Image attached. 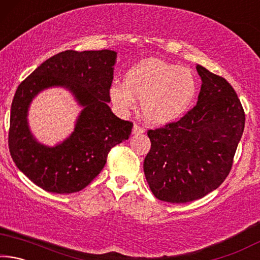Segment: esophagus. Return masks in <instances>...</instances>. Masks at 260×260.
<instances>
[{
  "label": "esophagus",
  "instance_id": "1",
  "mask_svg": "<svg viewBox=\"0 0 260 260\" xmlns=\"http://www.w3.org/2000/svg\"><path fill=\"white\" fill-rule=\"evenodd\" d=\"M143 132H144V129L142 128V127H141V126L138 125V124H134L133 131H132V133H133L134 135H139V134H142Z\"/></svg>",
  "mask_w": 260,
  "mask_h": 260
}]
</instances>
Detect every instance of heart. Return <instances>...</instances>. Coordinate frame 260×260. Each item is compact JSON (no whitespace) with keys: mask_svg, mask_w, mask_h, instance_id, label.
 <instances>
[{"mask_svg":"<svg viewBox=\"0 0 260 260\" xmlns=\"http://www.w3.org/2000/svg\"><path fill=\"white\" fill-rule=\"evenodd\" d=\"M124 85L110 88V99L120 112L142 101V113L155 125L171 124L191 107L197 94V80L191 70L148 58L125 74Z\"/></svg>","mask_w":260,"mask_h":260,"instance_id":"obj_1","label":"heart"}]
</instances>
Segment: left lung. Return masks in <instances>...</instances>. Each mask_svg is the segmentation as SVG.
<instances>
[{
  "label": "left lung",
  "instance_id": "8db88e82",
  "mask_svg": "<svg viewBox=\"0 0 260 260\" xmlns=\"http://www.w3.org/2000/svg\"><path fill=\"white\" fill-rule=\"evenodd\" d=\"M197 104L181 119L148 131L150 151L143 170L156 199L187 203L213 191L230 174L245 114L234 88L197 65Z\"/></svg>",
  "mask_w": 260,
  "mask_h": 260
}]
</instances>
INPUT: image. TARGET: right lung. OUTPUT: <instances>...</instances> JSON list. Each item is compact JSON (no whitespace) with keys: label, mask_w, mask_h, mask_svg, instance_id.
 I'll return each mask as SVG.
<instances>
[{"label":"right lung","mask_w":260,"mask_h":260,"mask_svg":"<svg viewBox=\"0 0 260 260\" xmlns=\"http://www.w3.org/2000/svg\"><path fill=\"white\" fill-rule=\"evenodd\" d=\"M117 52L67 50L48 58L17 88L11 104L9 150L17 167L46 191H80L98 177L109 151L128 140L131 121L108 105ZM64 86L84 107L73 134L55 147L39 144L27 121L29 104L40 91Z\"/></svg>","instance_id":"add662e5"}]
</instances>
